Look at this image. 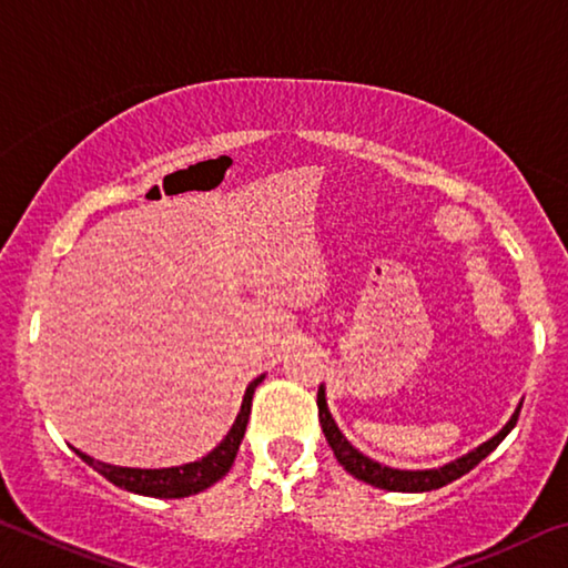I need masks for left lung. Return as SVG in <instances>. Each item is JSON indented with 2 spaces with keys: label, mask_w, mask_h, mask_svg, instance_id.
<instances>
[{
  "label": "left lung",
  "mask_w": 568,
  "mask_h": 568,
  "mask_svg": "<svg viewBox=\"0 0 568 568\" xmlns=\"http://www.w3.org/2000/svg\"><path fill=\"white\" fill-rule=\"evenodd\" d=\"M518 413H521V406L516 408L511 420H508L506 426L498 430V434L491 440H486L484 446L470 450L468 456L454 460V464H448L444 468H434V470H398V468H388V466L376 464V460L363 456L361 450H355L348 444V440H345V436L341 434L338 426H335V420L331 418V410H328V403H325L323 386L318 388V418H321L323 434H325V438H328V446L333 448L335 458H338V464L345 470H348L351 476H355L358 480H365V484H371L376 488H386V491H400V494L434 491V488L446 486V484H450V480H456L464 474H468L470 468L478 466L480 460H484L498 444H501V440L508 434H511V428L516 426V420H518Z\"/></svg>",
  "instance_id": "8db88e82"
}]
</instances>
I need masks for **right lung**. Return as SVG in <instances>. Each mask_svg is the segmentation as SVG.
<instances>
[{"label": "right lung", "instance_id": "add662e5", "mask_svg": "<svg viewBox=\"0 0 568 568\" xmlns=\"http://www.w3.org/2000/svg\"><path fill=\"white\" fill-rule=\"evenodd\" d=\"M263 378L265 376L255 378L247 386L243 406H240V413L233 423V428H230V434L220 440L217 448L210 450L205 458L195 460V464H185L178 468H120V466L102 464V460H94L77 448L74 454L80 456L84 464L98 470V474L108 478L110 484L124 488V491H132L140 496H155V498H185L192 494H200L213 484H217V480L227 474L230 466H233L240 440H243L245 428H247L253 393Z\"/></svg>", "mask_w": 568, "mask_h": 568}]
</instances>
